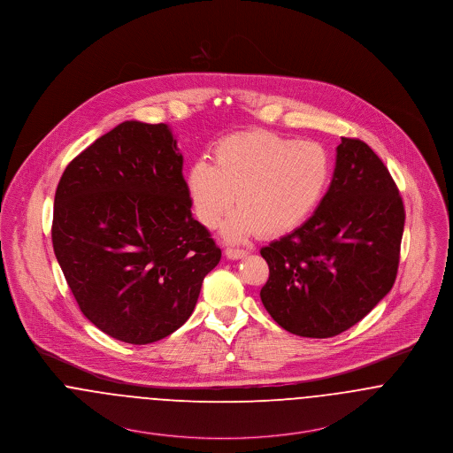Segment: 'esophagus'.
Returning <instances> with one entry per match:
<instances>
[{"instance_id": "esophagus-1", "label": "esophagus", "mask_w": 453, "mask_h": 453, "mask_svg": "<svg viewBox=\"0 0 453 453\" xmlns=\"http://www.w3.org/2000/svg\"><path fill=\"white\" fill-rule=\"evenodd\" d=\"M248 253H250L248 250H241V248H227V250H226V257L231 258V260L244 258Z\"/></svg>"}]
</instances>
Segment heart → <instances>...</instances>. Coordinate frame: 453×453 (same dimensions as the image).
Instances as JSON below:
<instances>
[{"label":"heart","mask_w":453,"mask_h":453,"mask_svg":"<svg viewBox=\"0 0 453 453\" xmlns=\"http://www.w3.org/2000/svg\"><path fill=\"white\" fill-rule=\"evenodd\" d=\"M332 176L328 150L313 140L251 130L222 138L211 160L188 169L187 191L198 222L219 226L236 196L222 234L240 241L257 231L279 236L297 227L317 209Z\"/></svg>","instance_id":"heart-1"}]
</instances>
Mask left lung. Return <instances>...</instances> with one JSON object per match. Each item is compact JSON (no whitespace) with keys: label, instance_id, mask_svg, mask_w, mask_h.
<instances>
[{"label":"left lung","instance_id":"8db88e82","mask_svg":"<svg viewBox=\"0 0 453 453\" xmlns=\"http://www.w3.org/2000/svg\"><path fill=\"white\" fill-rule=\"evenodd\" d=\"M403 222L387 165L363 140L342 136L319 209L260 250L270 272L260 297L270 317L301 337L346 332L390 293Z\"/></svg>","mask_w":453,"mask_h":453}]
</instances>
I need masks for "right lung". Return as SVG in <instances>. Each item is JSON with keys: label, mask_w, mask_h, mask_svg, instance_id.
Returning <instances> with one entry per match:
<instances>
[{"label": "right lung", "mask_w": 453, "mask_h": 453, "mask_svg": "<svg viewBox=\"0 0 453 453\" xmlns=\"http://www.w3.org/2000/svg\"><path fill=\"white\" fill-rule=\"evenodd\" d=\"M51 236L81 313L134 346L189 319L222 255L191 215L183 156L164 123L125 121L66 165Z\"/></svg>", "instance_id": "obj_1"}]
</instances>
